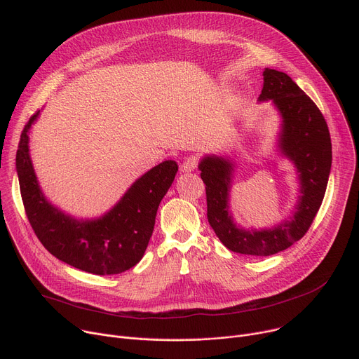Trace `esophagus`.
<instances>
[{
    "label": "esophagus",
    "mask_w": 359,
    "mask_h": 359,
    "mask_svg": "<svg viewBox=\"0 0 359 359\" xmlns=\"http://www.w3.org/2000/svg\"><path fill=\"white\" fill-rule=\"evenodd\" d=\"M196 168H197V161L194 158H187L182 165V172L189 173V172H193Z\"/></svg>",
    "instance_id": "34e87169"
}]
</instances>
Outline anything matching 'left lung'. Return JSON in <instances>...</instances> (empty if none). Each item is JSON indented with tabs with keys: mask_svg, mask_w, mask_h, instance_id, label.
Instances as JSON below:
<instances>
[{
	"mask_svg": "<svg viewBox=\"0 0 359 359\" xmlns=\"http://www.w3.org/2000/svg\"><path fill=\"white\" fill-rule=\"evenodd\" d=\"M259 102L271 100L280 116L276 150L297 173L298 196L291 215L273 227L245 229L230 210L236 162L226 155H204L198 170L206 183L208 219L219 240L231 251L247 255H273L309 231L327 190L332 147L327 122L314 102L284 72L266 68Z\"/></svg>",
	"mask_w": 359,
	"mask_h": 359,
	"instance_id": "1",
	"label": "left lung"
}]
</instances>
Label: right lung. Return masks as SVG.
I'll use <instances>...</instances> for the list:
<instances>
[{"label":"right lung","instance_id":"add662e5","mask_svg":"<svg viewBox=\"0 0 359 359\" xmlns=\"http://www.w3.org/2000/svg\"><path fill=\"white\" fill-rule=\"evenodd\" d=\"M39 114L25 125L15 161L24 208L36 237L58 260L90 274L112 276L132 269L146 251L177 163L165 161L143 173L99 217L78 219L50 203L39 186L29 153V130Z\"/></svg>","mask_w":359,"mask_h":359}]
</instances>
